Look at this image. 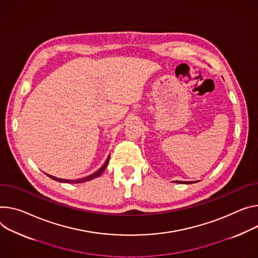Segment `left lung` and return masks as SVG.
I'll use <instances>...</instances> for the list:
<instances>
[{"mask_svg": "<svg viewBox=\"0 0 258 258\" xmlns=\"http://www.w3.org/2000/svg\"><path fill=\"white\" fill-rule=\"evenodd\" d=\"M175 182H177V183H186V184H188V183H196L195 181H192V182H180V181H175Z\"/></svg>", "mask_w": 258, "mask_h": 258, "instance_id": "left-lung-1", "label": "left lung"}]
</instances>
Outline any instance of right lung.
<instances>
[{"instance_id": "1", "label": "right lung", "mask_w": 258, "mask_h": 258, "mask_svg": "<svg viewBox=\"0 0 258 258\" xmlns=\"http://www.w3.org/2000/svg\"><path fill=\"white\" fill-rule=\"evenodd\" d=\"M109 159H110V156H108V159H107L106 162L104 163V166H103L99 171H97L96 173L91 174V175L88 176V177H85V178H82V179H79V180H75V181H73V180H66V179H59V178H56V177H53V176H50V175H47V174H46V175H47L48 177H50L51 179H53V180H55V181H59V182H64V183H81V182L89 181V180H92V179H95V178L99 177V176L105 171V169L107 168Z\"/></svg>"}]
</instances>
